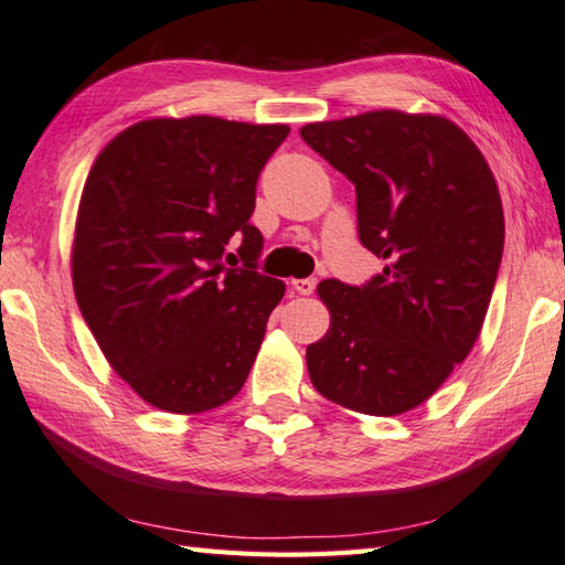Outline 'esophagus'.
Returning a JSON list of instances; mask_svg holds the SVG:
<instances>
[{"label": "esophagus", "instance_id": "34e87169", "mask_svg": "<svg viewBox=\"0 0 565 565\" xmlns=\"http://www.w3.org/2000/svg\"><path fill=\"white\" fill-rule=\"evenodd\" d=\"M290 285L295 287V292H300V295H312V292H315V287H317V280H315V278H302V280H292Z\"/></svg>", "mask_w": 565, "mask_h": 565}]
</instances>
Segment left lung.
<instances>
[{
  "mask_svg": "<svg viewBox=\"0 0 565 565\" xmlns=\"http://www.w3.org/2000/svg\"><path fill=\"white\" fill-rule=\"evenodd\" d=\"M300 135L356 186L359 241L386 260L364 287L317 285L329 329L307 347L312 386L356 413H408L482 332L504 250L494 174L467 132L433 113L371 110Z\"/></svg>",
  "mask_w": 565,
  "mask_h": 565,
  "instance_id": "obj_1",
  "label": "left lung"
}]
</instances>
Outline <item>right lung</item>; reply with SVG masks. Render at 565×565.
<instances>
[{
  "label": "right lung",
  "mask_w": 565,
  "mask_h": 565,
  "mask_svg": "<svg viewBox=\"0 0 565 565\" xmlns=\"http://www.w3.org/2000/svg\"><path fill=\"white\" fill-rule=\"evenodd\" d=\"M287 132L152 117L95 157L73 231V290L115 374L159 411H214L248 379L285 295L282 280L253 270L263 248L250 226L255 184ZM233 235L246 269L220 263Z\"/></svg>",
  "instance_id": "right-lung-1"
}]
</instances>
